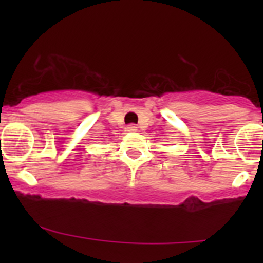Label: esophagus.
<instances>
[{
	"mask_svg": "<svg viewBox=\"0 0 263 263\" xmlns=\"http://www.w3.org/2000/svg\"><path fill=\"white\" fill-rule=\"evenodd\" d=\"M127 131L135 132V131H137V127H136L135 125H129V126H127Z\"/></svg>",
	"mask_w": 263,
	"mask_h": 263,
	"instance_id": "1",
	"label": "esophagus"
}]
</instances>
